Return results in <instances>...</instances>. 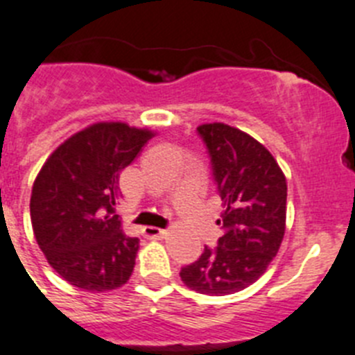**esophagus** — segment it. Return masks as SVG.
<instances>
[{"mask_svg":"<svg viewBox=\"0 0 355 355\" xmlns=\"http://www.w3.org/2000/svg\"><path fill=\"white\" fill-rule=\"evenodd\" d=\"M144 234L147 238H150V240H159V238H162L164 234H166V231L161 230V227L147 226V227H144Z\"/></svg>","mask_w":355,"mask_h":355,"instance_id":"obj_1","label":"esophagus"}]
</instances>
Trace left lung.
<instances>
[{
    "label": "left lung",
    "mask_w": 355,
    "mask_h": 355,
    "mask_svg": "<svg viewBox=\"0 0 355 355\" xmlns=\"http://www.w3.org/2000/svg\"><path fill=\"white\" fill-rule=\"evenodd\" d=\"M214 180L224 211L217 224V247H205L200 259L182 268L189 289L227 296L252 286L277 256L286 233L287 182L263 144L236 128L201 124Z\"/></svg>",
    "instance_id": "1"
}]
</instances>
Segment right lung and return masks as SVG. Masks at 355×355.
Here are the masks:
<instances>
[{
  "label": "right lung",
  "instance_id": "1",
  "mask_svg": "<svg viewBox=\"0 0 355 355\" xmlns=\"http://www.w3.org/2000/svg\"><path fill=\"white\" fill-rule=\"evenodd\" d=\"M154 131L96 122L59 145L33 184L31 224L38 247L66 282L89 293L129 280L140 240L122 231L119 175Z\"/></svg>",
  "mask_w": 355,
  "mask_h": 355
}]
</instances>
